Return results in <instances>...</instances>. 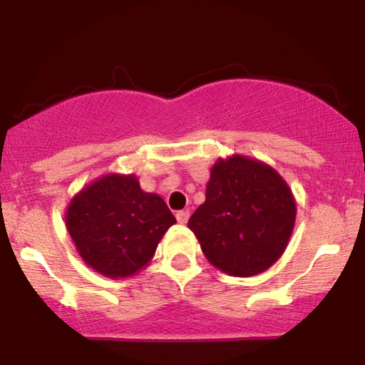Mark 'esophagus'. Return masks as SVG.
<instances>
[{
  "mask_svg": "<svg viewBox=\"0 0 365 365\" xmlns=\"http://www.w3.org/2000/svg\"><path fill=\"white\" fill-rule=\"evenodd\" d=\"M188 217H190V212H188V211H178V212H177V220H178V223L185 225L187 221H188Z\"/></svg>",
  "mask_w": 365,
  "mask_h": 365,
  "instance_id": "34e87169",
  "label": "esophagus"
}]
</instances>
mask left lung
Here are the masks:
<instances>
[{"label":"left lung","mask_w":365,"mask_h":365,"mask_svg":"<svg viewBox=\"0 0 365 365\" xmlns=\"http://www.w3.org/2000/svg\"><path fill=\"white\" fill-rule=\"evenodd\" d=\"M290 187L266 163L217 159L206 200L188 220L207 261L232 276H254L282 257L295 225Z\"/></svg>","instance_id":"8db88e82"}]
</instances>
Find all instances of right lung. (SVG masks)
<instances>
[{
	"mask_svg": "<svg viewBox=\"0 0 365 365\" xmlns=\"http://www.w3.org/2000/svg\"><path fill=\"white\" fill-rule=\"evenodd\" d=\"M66 230L83 262L108 278L145 267L175 216L135 175H104L82 188L66 209Z\"/></svg>",
	"mask_w": 365,
	"mask_h": 365,
	"instance_id": "obj_1",
	"label": "right lung"
}]
</instances>
